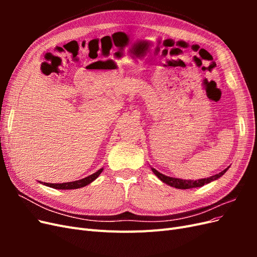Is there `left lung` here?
Masks as SVG:
<instances>
[{
	"instance_id": "obj_1",
	"label": "left lung",
	"mask_w": 257,
	"mask_h": 257,
	"mask_svg": "<svg viewBox=\"0 0 257 257\" xmlns=\"http://www.w3.org/2000/svg\"><path fill=\"white\" fill-rule=\"evenodd\" d=\"M227 169H228V167L226 169H224L223 172L216 174L214 176H211L209 178H205V179H199V180H195V181H194V180H183V179L168 177V176H165V175L159 173L158 170L154 169V168H152V172L155 174V176H157L160 179V180H162L164 183H166L170 186H174V188H176V189L185 190V189L199 188V186H203L207 183H210L211 181H214V180H216V179H219L220 177H222L225 173H226Z\"/></svg>"
}]
</instances>
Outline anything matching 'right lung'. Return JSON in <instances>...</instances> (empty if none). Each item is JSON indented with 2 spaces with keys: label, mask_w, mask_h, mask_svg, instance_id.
Listing matches in <instances>:
<instances>
[{
  "label": "right lung",
  "mask_w": 257,
  "mask_h": 257,
  "mask_svg": "<svg viewBox=\"0 0 257 257\" xmlns=\"http://www.w3.org/2000/svg\"><path fill=\"white\" fill-rule=\"evenodd\" d=\"M102 172H103V168L97 170V172L94 174H92L83 179H80V180H76V181H72V182H65V183H45L44 182V184L47 186H50V188H53V189H58V190L79 189V188H83V186L90 184L92 181H94ZM41 183H43V182H41Z\"/></svg>",
  "instance_id": "obj_1"
}]
</instances>
